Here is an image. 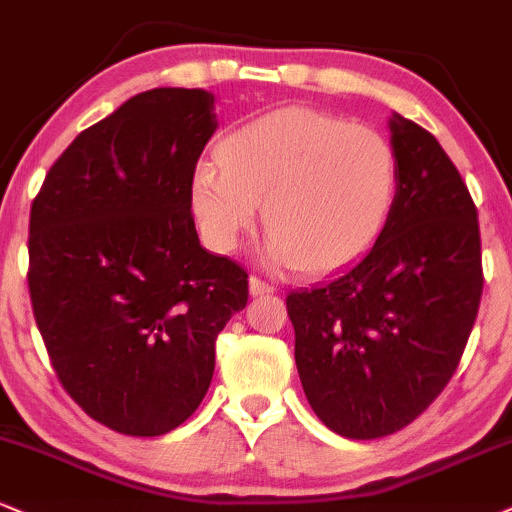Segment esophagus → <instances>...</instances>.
<instances>
[{"mask_svg": "<svg viewBox=\"0 0 512 512\" xmlns=\"http://www.w3.org/2000/svg\"><path fill=\"white\" fill-rule=\"evenodd\" d=\"M275 292L273 285H268V282L258 280V278H249V294L251 297H261V294H270Z\"/></svg>", "mask_w": 512, "mask_h": 512, "instance_id": "1", "label": "esophagus"}]
</instances>
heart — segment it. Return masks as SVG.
Wrapping results in <instances>:
<instances>
[{
  "instance_id": "b5f03b06",
  "label": "heart",
  "mask_w": 512,
  "mask_h": 512,
  "mask_svg": "<svg viewBox=\"0 0 512 512\" xmlns=\"http://www.w3.org/2000/svg\"><path fill=\"white\" fill-rule=\"evenodd\" d=\"M218 165L198 162L189 206L203 239L230 254L254 230L258 203L270 232L263 258L326 275L364 256L386 225L398 160L381 131L333 114L287 107L251 119L218 143Z\"/></svg>"
}]
</instances>
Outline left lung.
Returning a JSON list of instances; mask_svg holds the SVG:
<instances>
[{
  "label": "left lung",
  "instance_id": "1",
  "mask_svg": "<svg viewBox=\"0 0 512 512\" xmlns=\"http://www.w3.org/2000/svg\"><path fill=\"white\" fill-rule=\"evenodd\" d=\"M398 189L359 261L287 294L294 362L316 417L369 441L405 429L446 388L482 299L477 208L429 131L393 112Z\"/></svg>",
  "mask_w": 512,
  "mask_h": 512
}]
</instances>
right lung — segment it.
I'll use <instances>...</instances> for the list:
<instances>
[{"label":"right lung","instance_id":"right-lung-1","mask_svg":"<svg viewBox=\"0 0 512 512\" xmlns=\"http://www.w3.org/2000/svg\"><path fill=\"white\" fill-rule=\"evenodd\" d=\"M215 95L153 88L81 131L30 208L28 290L66 393L126 436H162L206 398L246 270L198 242L189 179Z\"/></svg>","mask_w":512,"mask_h":512}]
</instances>
